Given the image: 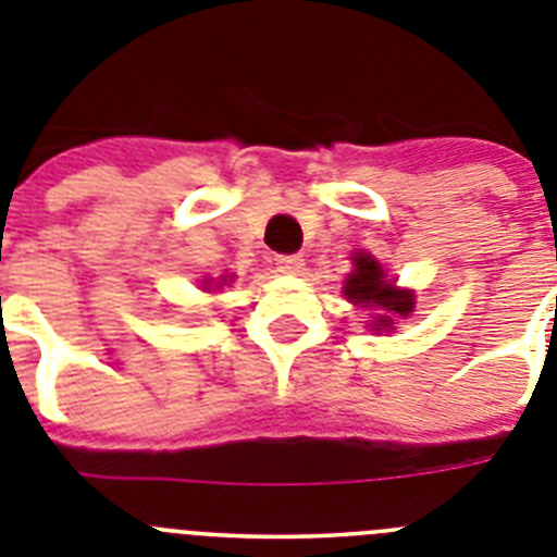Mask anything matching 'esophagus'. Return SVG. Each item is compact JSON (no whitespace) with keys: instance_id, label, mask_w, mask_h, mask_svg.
Wrapping results in <instances>:
<instances>
[{"instance_id":"obj_1","label":"esophagus","mask_w":557,"mask_h":557,"mask_svg":"<svg viewBox=\"0 0 557 557\" xmlns=\"http://www.w3.org/2000/svg\"><path fill=\"white\" fill-rule=\"evenodd\" d=\"M305 267L302 255H277V269L285 274H299Z\"/></svg>"}]
</instances>
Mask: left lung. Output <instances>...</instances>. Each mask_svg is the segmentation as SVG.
Here are the masks:
<instances>
[{"label":"left lung","mask_w":557,"mask_h":557,"mask_svg":"<svg viewBox=\"0 0 557 557\" xmlns=\"http://www.w3.org/2000/svg\"><path fill=\"white\" fill-rule=\"evenodd\" d=\"M352 263L355 272L347 277L344 294H347V299H352L355 305L385 310V313L377 315L374 330H388L397 315H408L410 310H413V294L394 288V283L385 280L377 260L358 252L352 258Z\"/></svg>","instance_id":"left-lung-1"}]
</instances>
